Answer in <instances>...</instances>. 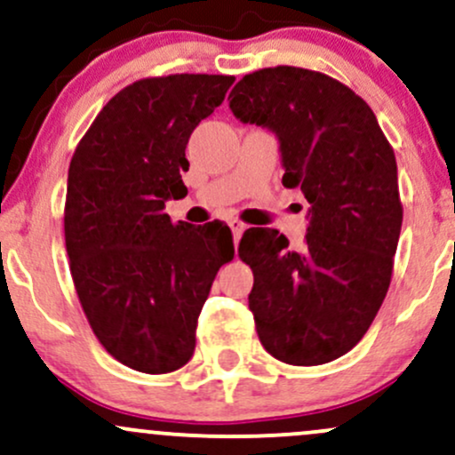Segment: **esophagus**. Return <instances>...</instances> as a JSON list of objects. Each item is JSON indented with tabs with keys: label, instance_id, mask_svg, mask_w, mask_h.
Masks as SVG:
<instances>
[{
	"label": "esophagus",
	"instance_id": "obj_1",
	"mask_svg": "<svg viewBox=\"0 0 455 455\" xmlns=\"http://www.w3.org/2000/svg\"><path fill=\"white\" fill-rule=\"evenodd\" d=\"M228 227H231L235 242H239V237H242V233L245 231V224L239 222V220H235V218H233V220H228Z\"/></svg>",
	"mask_w": 455,
	"mask_h": 455
}]
</instances>
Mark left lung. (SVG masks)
Returning a JSON list of instances; mask_svg holds the SVG:
<instances>
[{
  "mask_svg": "<svg viewBox=\"0 0 455 455\" xmlns=\"http://www.w3.org/2000/svg\"><path fill=\"white\" fill-rule=\"evenodd\" d=\"M228 100L239 122L275 134L282 184L310 203L299 250L275 228L239 242L259 340L284 363L333 362L362 340L389 289L402 228L394 149L372 108L321 72L263 68Z\"/></svg>",
  "mask_w": 455,
  "mask_h": 455,
  "instance_id": "1",
  "label": "left lung"
}]
</instances>
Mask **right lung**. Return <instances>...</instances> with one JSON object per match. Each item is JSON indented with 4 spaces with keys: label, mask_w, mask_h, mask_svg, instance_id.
<instances>
[{
    "label": "right lung",
    "mask_w": 455,
    "mask_h": 455,
    "mask_svg": "<svg viewBox=\"0 0 455 455\" xmlns=\"http://www.w3.org/2000/svg\"><path fill=\"white\" fill-rule=\"evenodd\" d=\"M235 76L171 75L132 83L93 119L68 169L66 250L83 312L117 362L166 374L190 362L196 321L231 228L171 222L188 195L186 145Z\"/></svg>",
    "instance_id": "1"
}]
</instances>
